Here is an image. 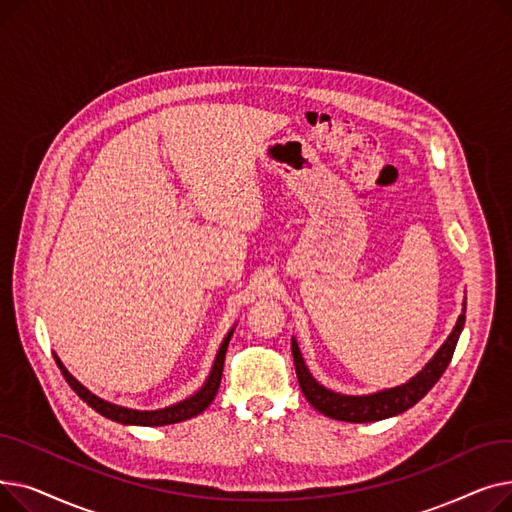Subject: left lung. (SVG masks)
<instances>
[{
  "label": "left lung",
  "instance_id": "8db88e82",
  "mask_svg": "<svg viewBox=\"0 0 512 512\" xmlns=\"http://www.w3.org/2000/svg\"><path fill=\"white\" fill-rule=\"evenodd\" d=\"M465 303H463V313L456 319V326L446 338V342L438 348V353L432 357L415 378H411L407 384H400L394 388H386L373 394H363V396H351V394H340L334 390H328L326 386H321L315 382L313 375L309 373L301 348L297 340L292 338V359H294V369H297V378L299 386L309 400V405L317 409L319 413H324L326 417L338 419V421H348V423H371V421H382L394 415L405 413L413 405L436 386V382L442 378V373L446 371L456 342H459V336L465 326Z\"/></svg>",
  "mask_w": 512,
  "mask_h": 512
}]
</instances>
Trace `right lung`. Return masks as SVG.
Wrapping results in <instances>:
<instances>
[{
	"mask_svg": "<svg viewBox=\"0 0 512 512\" xmlns=\"http://www.w3.org/2000/svg\"><path fill=\"white\" fill-rule=\"evenodd\" d=\"M232 332H234V328L224 338L218 355H215L213 367L209 371V378L201 386V390H197L193 396H188V398L176 402V405H170L166 409H157V411H137V409H126V407L114 405V402H107V400L95 396L91 390H87L83 384H80L74 378V375H70V371L64 367V363L58 359V355H56V363L62 369V375L66 378V382L70 384V388L80 398H83L91 409H95L99 415L112 419V421H118L122 425H147V427L172 425V423H180V421H186L191 417H197L199 413H203L211 405V400L215 398V394H218V388H220V382H222L224 359H226V351H228V342L232 338Z\"/></svg>",
	"mask_w": 512,
	"mask_h": 512,
	"instance_id": "right-lung-1",
	"label": "right lung"
}]
</instances>
